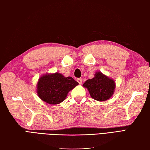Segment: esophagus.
<instances>
[{
  "instance_id": "1",
  "label": "esophagus",
  "mask_w": 150,
  "mask_h": 150,
  "mask_svg": "<svg viewBox=\"0 0 150 150\" xmlns=\"http://www.w3.org/2000/svg\"><path fill=\"white\" fill-rule=\"evenodd\" d=\"M77 81H78L79 84H81V83H82V79H81V78H78L77 79Z\"/></svg>"
}]
</instances>
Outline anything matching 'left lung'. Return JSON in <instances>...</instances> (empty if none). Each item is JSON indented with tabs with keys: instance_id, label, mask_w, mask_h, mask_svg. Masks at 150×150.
I'll return each mask as SVG.
<instances>
[{
	"instance_id": "1",
	"label": "left lung",
	"mask_w": 150,
	"mask_h": 150,
	"mask_svg": "<svg viewBox=\"0 0 150 150\" xmlns=\"http://www.w3.org/2000/svg\"><path fill=\"white\" fill-rule=\"evenodd\" d=\"M83 86L88 89L93 99L105 101L114 94L115 84L113 79L108 78L100 72H97L94 78L85 81Z\"/></svg>"
}]
</instances>
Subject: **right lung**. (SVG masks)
Here are the masks:
<instances>
[{
  "label": "right lung",
  "instance_id": "1",
  "mask_svg": "<svg viewBox=\"0 0 150 150\" xmlns=\"http://www.w3.org/2000/svg\"><path fill=\"white\" fill-rule=\"evenodd\" d=\"M78 85L77 81L70 76L64 77L58 72L46 74L39 78L36 91L41 100L48 104H58Z\"/></svg>",
  "mask_w": 150,
  "mask_h": 150
}]
</instances>
